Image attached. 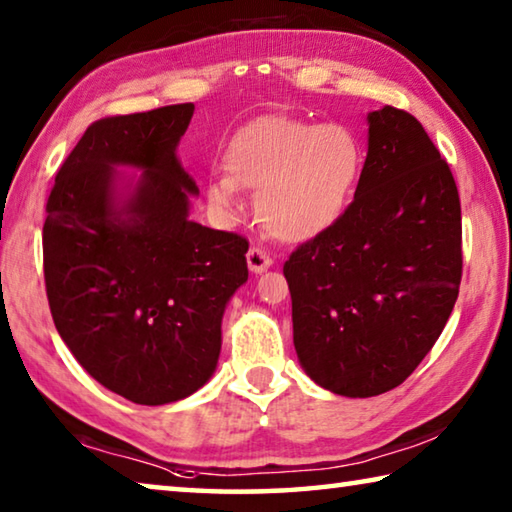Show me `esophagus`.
Instances as JSON below:
<instances>
[{
	"label": "esophagus",
	"instance_id": "1",
	"mask_svg": "<svg viewBox=\"0 0 512 512\" xmlns=\"http://www.w3.org/2000/svg\"><path fill=\"white\" fill-rule=\"evenodd\" d=\"M246 259H248V268H250V271H253V273H264L266 268L273 264L271 255H268L266 250H262V248H255V246L248 250Z\"/></svg>",
	"mask_w": 512,
	"mask_h": 512
}]
</instances>
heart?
Instances as JSON below:
<instances>
[{
  "mask_svg": "<svg viewBox=\"0 0 512 512\" xmlns=\"http://www.w3.org/2000/svg\"><path fill=\"white\" fill-rule=\"evenodd\" d=\"M223 176L207 180V198L225 216L241 210L239 189L255 192L268 235L305 241L341 219L363 171V146L348 126H311L296 117H262L237 131L221 155Z\"/></svg>",
  "mask_w": 512,
  "mask_h": 512,
  "instance_id": "heart-1",
  "label": "heart"
}]
</instances>
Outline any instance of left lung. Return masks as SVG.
Here are the masks:
<instances>
[{
  "mask_svg": "<svg viewBox=\"0 0 512 512\" xmlns=\"http://www.w3.org/2000/svg\"><path fill=\"white\" fill-rule=\"evenodd\" d=\"M461 239L452 169L420 121L393 106L370 112L354 201L284 264L307 375L345 397L400 386L452 314Z\"/></svg>",
  "mask_w": 512,
  "mask_h": 512,
  "instance_id": "1",
  "label": "left lung"
}]
</instances>
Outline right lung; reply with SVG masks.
<instances>
[{"mask_svg": "<svg viewBox=\"0 0 512 512\" xmlns=\"http://www.w3.org/2000/svg\"><path fill=\"white\" fill-rule=\"evenodd\" d=\"M192 115L176 103L94 121L56 173L42 228L60 339L101 386L146 406L212 377L225 305L248 280V241L189 219L198 187L176 146ZM115 166L145 173L133 186Z\"/></svg>", "mask_w": 512, "mask_h": 512, "instance_id": "right-lung-1", "label": "right lung"}]
</instances>
